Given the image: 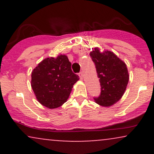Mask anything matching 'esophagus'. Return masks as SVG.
I'll return each instance as SVG.
<instances>
[{
  "mask_svg": "<svg viewBox=\"0 0 154 154\" xmlns=\"http://www.w3.org/2000/svg\"><path fill=\"white\" fill-rule=\"evenodd\" d=\"M79 78H80L81 79H82V78H83V74H82V72H80L79 73Z\"/></svg>",
  "mask_w": 154,
  "mask_h": 154,
  "instance_id": "34e87169",
  "label": "esophagus"
}]
</instances>
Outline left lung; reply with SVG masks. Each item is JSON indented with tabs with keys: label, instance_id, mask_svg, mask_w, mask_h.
Listing matches in <instances>:
<instances>
[{
	"label": "left lung",
	"instance_id": "1",
	"mask_svg": "<svg viewBox=\"0 0 154 154\" xmlns=\"http://www.w3.org/2000/svg\"><path fill=\"white\" fill-rule=\"evenodd\" d=\"M91 57L96 68L100 85V94L95 103L109 107L122 97L129 82L127 65L110 51L100 52L98 48L91 51Z\"/></svg>",
	"mask_w": 154,
	"mask_h": 154
}]
</instances>
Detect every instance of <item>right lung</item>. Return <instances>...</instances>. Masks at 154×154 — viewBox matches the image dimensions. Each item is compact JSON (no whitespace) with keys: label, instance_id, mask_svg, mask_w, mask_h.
Returning <instances> with one entry per match:
<instances>
[{"label":"right lung","instance_id":"1","mask_svg":"<svg viewBox=\"0 0 154 154\" xmlns=\"http://www.w3.org/2000/svg\"><path fill=\"white\" fill-rule=\"evenodd\" d=\"M66 55L45 59L32 72L31 86L36 98L44 106L56 109L69 98L79 76L72 71Z\"/></svg>","mask_w":154,"mask_h":154}]
</instances>
